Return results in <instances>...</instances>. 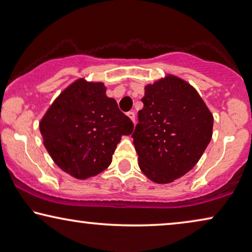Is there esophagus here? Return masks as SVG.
Returning <instances> with one entry per match:
<instances>
[{
	"instance_id": "34e87169",
	"label": "esophagus",
	"mask_w": 252,
	"mask_h": 252,
	"mask_svg": "<svg viewBox=\"0 0 252 252\" xmlns=\"http://www.w3.org/2000/svg\"><path fill=\"white\" fill-rule=\"evenodd\" d=\"M126 115L129 116V119L131 120V121H132L133 123H136V114H134V112H129Z\"/></svg>"
}]
</instances>
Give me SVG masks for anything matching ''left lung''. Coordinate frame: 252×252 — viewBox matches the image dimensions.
Instances as JSON below:
<instances>
[{"instance_id": "8db88e82", "label": "left lung", "mask_w": 252, "mask_h": 252, "mask_svg": "<svg viewBox=\"0 0 252 252\" xmlns=\"http://www.w3.org/2000/svg\"><path fill=\"white\" fill-rule=\"evenodd\" d=\"M132 133L138 164L150 181L166 185L193 168L213 136L214 116L198 92L166 74L145 86Z\"/></svg>"}]
</instances>
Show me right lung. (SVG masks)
<instances>
[{
    "label": "right lung",
    "instance_id": "add662e5",
    "mask_svg": "<svg viewBox=\"0 0 252 252\" xmlns=\"http://www.w3.org/2000/svg\"><path fill=\"white\" fill-rule=\"evenodd\" d=\"M39 130L53 162L84 180L108 167L116 145L132 133L133 123L107 97L103 82L79 78L47 108Z\"/></svg>",
    "mask_w": 252,
    "mask_h": 252
}]
</instances>
